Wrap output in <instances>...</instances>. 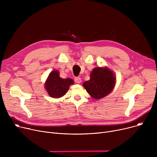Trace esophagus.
Listing matches in <instances>:
<instances>
[{
	"instance_id": "1",
	"label": "esophagus",
	"mask_w": 157,
	"mask_h": 157,
	"mask_svg": "<svg viewBox=\"0 0 157 157\" xmlns=\"http://www.w3.org/2000/svg\"><path fill=\"white\" fill-rule=\"evenodd\" d=\"M74 80H75L76 83L78 84H79L81 83V79L79 77H76L75 78H74Z\"/></svg>"
}]
</instances>
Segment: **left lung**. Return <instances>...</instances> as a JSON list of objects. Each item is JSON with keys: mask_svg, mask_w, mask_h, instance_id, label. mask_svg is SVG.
<instances>
[{"mask_svg": "<svg viewBox=\"0 0 157 157\" xmlns=\"http://www.w3.org/2000/svg\"><path fill=\"white\" fill-rule=\"evenodd\" d=\"M90 79L83 83L89 95L96 100L109 95L116 85V76L107 67H95L90 73Z\"/></svg>", "mask_w": 157, "mask_h": 157, "instance_id": "8db88e82", "label": "left lung"}]
</instances>
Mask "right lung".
<instances>
[{"instance_id": "right-lung-1", "label": "right lung", "mask_w": 157, "mask_h": 157, "mask_svg": "<svg viewBox=\"0 0 157 157\" xmlns=\"http://www.w3.org/2000/svg\"><path fill=\"white\" fill-rule=\"evenodd\" d=\"M74 82L71 78L62 79L57 70L52 71L49 73L44 84V88L49 96L59 98L63 97L67 92L71 85Z\"/></svg>"}]
</instances>
